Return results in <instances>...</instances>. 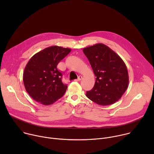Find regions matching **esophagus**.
Returning <instances> with one entry per match:
<instances>
[{"label":"esophagus","instance_id":"34e87169","mask_svg":"<svg viewBox=\"0 0 154 154\" xmlns=\"http://www.w3.org/2000/svg\"><path fill=\"white\" fill-rule=\"evenodd\" d=\"M82 79V77L81 75H80V76L78 77V79H75V80H74V81L79 82V81H80Z\"/></svg>","mask_w":154,"mask_h":154}]
</instances>
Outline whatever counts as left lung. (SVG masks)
<instances>
[{"label": "left lung", "mask_w": 154, "mask_h": 154, "mask_svg": "<svg viewBox=\"0 0 154 154\" xmlns=\"http://www.w3.org/2000/svg\"><path fill=\"white\" fill-rule=\"evenodd\" d=\"M83 52L96 77L93 88L86 91V97L100 105L115 103L128 86V74L125 63L103 44L98 43L85 48Z\"/></svg>", "instance_id": "obj_1"}]
</instances>
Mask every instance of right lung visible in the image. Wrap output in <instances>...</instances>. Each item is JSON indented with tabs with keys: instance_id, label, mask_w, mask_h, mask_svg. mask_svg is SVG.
Listing matches in <instances>:
<instances>
[{
	"instance_id": "obj_1",
	"label": "right lung",
	"mask_w": 154,
	"mask_h": 154,
	"mask_svg": "<svg viewBox=\"0 0 154 154\" xmlns=\"http://www.w3.org/2000/svg\"><path fill=\"white\" fill-rule=\"evenodd\" d=\"M71 49L54 46L35 54L24 69L23 82L30 96L45 105L54 103L65 93L68 88L62 81L58 63Z\"/></svg>"
}]
</instances>
